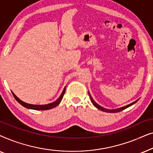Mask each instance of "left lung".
I'll return each mask as SVG.
<instances>
[{
	"instance_id": "1",
	"label": "left lung",
	"mask_w": 153,
	"mask_h": 153,
	"mask_svg": "<svg viewBox=\"0 0 153 153\" xmlns=\"http://www.w3.org/2000/svg\"><path fill=\"white\" fill-rule=\"evenodd\" d=\"M88 95L90 96V98H91V100L92 103L93 104V105L95 106L96 108H97L98 109H100V110H101V111H105V112H107V113H117V112L122 111L123 110H124V109H125V108H127V107H129V106H130L132 105V104H135L136 102L138 101V100H136L135 102H132V103L128 104V105H127V106H123V107H121V108H116V109H106V108H104L103 107H102L101 106H100L99 104H97V103H96V102L93 100V98H92V97L91 96V95H90L89 93H88Z\"/></svg>"
}]
</instances>
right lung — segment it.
Instances as JSON below:
<instances>
[{"label":"right lung","instance_id":"right-lung-1","mask_svg":"<svg viewBox=\"0 0 153 153\" xmlns=\"http://www.w3.org/2000/svg\"><path fill=\"white\" fill-rule=\"evenodd\" d=\"M65 88H65L63 91H62V93L61 94V95L60 96V97L58 98L56 101L52 102V103H51V104H45V105H34V104H27V103H26V102H24L21 100L19 99V98L16 97L15 95H14L13 92H12V95H13V96H14V97L15 98V100H16V101H17L20 104H22L23 106H24V107H26L27 108H30V109H34V110H49V109H51V108L56 107V106H58V104H60V101H61L62 97H63L65 93Z\"/></svg>","mask_w":153,"mask_h":153}]
</instances>
